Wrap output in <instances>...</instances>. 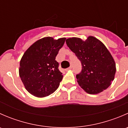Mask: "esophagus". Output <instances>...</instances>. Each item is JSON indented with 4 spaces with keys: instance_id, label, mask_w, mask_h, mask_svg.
<instances>
[{
    "instance_id": "1",
    "label": "esophagus",
    "mask_w": 128,
    "mask_h": 128,
    "mask_svg": "<svg viewBox=\"0 0 128 128\" xmlns=\"http://www.w3.org/2000/svg\"><path fill=\"white\" fill-rule=\"evenodd\" d=\"M72 66H70V67H69V68H68V69H66V70H70V69H72Z\"/></svg>"
}]
</instances>
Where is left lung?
I'll return each mask as SVG.
<instances>
[{
	"instance_id": "obj_1",
	"label": "left lung",
	"mask_w": 128,
	"mask_h": 128,
	"mask_svg": "<svg viewBox=\"0 0 128 128\" xmlns=\"http://www.w3.org/2000/svg\"><path fill=\"white\" fill-rule=\"evenodd\" d=\"M66 42L82 64V71L76 76L80 87L89 94H98L108 88L114 80L116 69L104 44L92 36L86 41L73 37Z\"/></svg>"
}]
</instances>
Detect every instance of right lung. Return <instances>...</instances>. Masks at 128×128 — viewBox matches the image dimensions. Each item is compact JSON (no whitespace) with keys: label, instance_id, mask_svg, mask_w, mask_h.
<instances>
[{"label":"right lung","instance_id":"1","mask_svg":"<svg viewBox=\"0 0 128 128\" xmlns=\"http://www.w3.org/2000/svg\"><path fill=\"white\" fill-rule=\"evenodd\" d=\"M66 39L44 37L31 45L23 55L19 76L26 90L34 96H48L59 87L63 76L56 57Z\"/></svg>","mask_w":128,"mask_h":128}]
</instances>
